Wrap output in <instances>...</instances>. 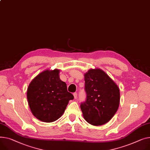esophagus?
I'll list each match as a JSON object with an SVG mask.
<instances>
[{"mask_svg": "<svg viewBox=\"0 0 150 150\" xmlns=\"http://www.w3.org/2000/svg\"><path fill=\"white\" fill-rule=\"evenodd\" d=\"M74 96L75 99H76V98H77V93H76V92L74 93Z\"/></svg>", "mask_w": 150, "mask_h": 150, "instance_id": "obj_1", "label": "esophagus"}]
</instances>
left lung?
Instances as JSON below:
<instances>
[{"label":"left lung","instance_id":"obj_1","mask_svg":"<svg viewBox=\"0 0 150 150\" xmlns=\"http://www.w3.org/2000/svg\"><path fill=\"white\" fill-rule=\"evenodd\" d=\"M86 99L80 107L86 121L93 125L108 122L117 112L120 92L117 86L103 71L91 69L84 75Z\"/></svg>","mask_w":150,"mask_h":150}]
</instances>
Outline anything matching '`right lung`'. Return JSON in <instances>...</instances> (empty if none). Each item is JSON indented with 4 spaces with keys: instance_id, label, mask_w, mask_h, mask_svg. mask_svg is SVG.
<instances>
[{
    "instance_id": "1",
    "label": "right lung",
    "mask_w": 150,
    "mask_h": 150,
    "mask_svg": "<svg viewBox=\"0 0 150 150\" xmlns=\"http://www.w3.org/2000/svg\"><path fill=\"white\" fill-rule=\"evenodd\" d=\"M59 71H46L29 84L27 99L33 115L40 121L52 122L60 117L70 100L74 98L59 76Z\"/></svg>"
}]
</instances>
